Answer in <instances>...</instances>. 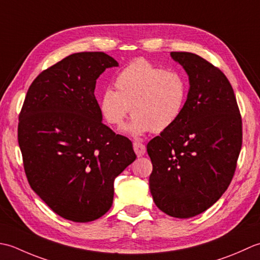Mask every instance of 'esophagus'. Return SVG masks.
Segmentation results:
<instances>
[{"label": "esophagus", "instance_id": "34e87169", "mask_svg": "<svg viewBox=\"0 0 260 260\" xmlns=\"http://www.w3.org/2000/svg\"><path fill=\"white\" fill-rule=\"evenodd\" d=\"M134 149H135V152L137 153L138 157L144 156L146 153V146L144 144H141V142H139V141L134 142Z\"/></svg>", "mask_w": 260, "mask_h": 260}]
</instances>
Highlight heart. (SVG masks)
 Returning a JSON list of instances; mask_svg holds the SVG:
<instances>
[{
	"instance_id": "obj_1",
	"label": "heart",
	"mask_w": 260,
	"mask_h": 260,
	"mask_svg": "<svg viewBox=\"0 0 260 260\" xmlns=\"http://www.w3.org/2000/svg\"><path fill=\"white\" fill-rule=\"evenodd\" d=\"M116 91L107 88L100 98V111L111 125L123 123L130 112L125 131L142 135L165 131L178 120L187 98V84L181 74L165 71L145 58L130 61L116 75Z\"/></svg>"
}]
</instances>
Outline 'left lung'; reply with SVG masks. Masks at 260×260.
<instances>
[{
    "label": "left lung",
    "instance_id": "8db88e82",
    "mask_svg": "<svg viewBox=\"0 0 260 260\" xmlns=\"http://www.w3.org/2000/svg\"><path fill=\"white\" fill-rule=\"evenodd\" d=\"M189 79L178 120L147 145L149 187L158 209L187 219L211 208L235 175L242 121L234 88L218 67L192 52L173 51Z\"/></svg>",
    "mask_w": 260,
    "mask_h": 260
}]
</instances>
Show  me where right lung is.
Returning <instances> with one entry per match:
<instances>
[{
    "label": "right lung",
    "instance_id": "obj_1",
    "mask_svg": "<svg viewBox=\"0 0 260 260\" xmlns=\"http://www.w3.org/2000/svg\"><path fill=\"white\" fill-rule=\"evenodd\" d=\"M118 61L102 51L73 54L41 72L26 92L18 141L37 195L60 215L89 222L112 206L114 178L136 160L132 142L102 122L96 79Z\"/></svg>",
    "mask_w": 260,
    "mask_h": 260
}]
</instances>
